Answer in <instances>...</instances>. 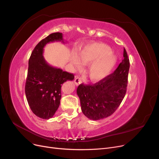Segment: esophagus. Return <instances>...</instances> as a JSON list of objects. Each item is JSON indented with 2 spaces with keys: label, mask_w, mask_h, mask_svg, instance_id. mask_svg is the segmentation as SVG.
Returning a JSON list of instances; mask_svg holds the SVG:
<instances>
[{
  "label": "esophagus",
  "mask_w": 159,
  "mask_h": 159,
  "mask_svg": "<svg viewBox=\"0 0 159 159\" xmlns=\"http://www.w3.org/2000/svg\"><path fill=\"white\" fill-rule=\"evenodd\" d=\"M82 82V81H81V78H79V77H77V78H75L74 80V83L76 85H79L80 84H81Z\"/></svg>",
  "instance_id": "esophagus-1"
}]
</instances>
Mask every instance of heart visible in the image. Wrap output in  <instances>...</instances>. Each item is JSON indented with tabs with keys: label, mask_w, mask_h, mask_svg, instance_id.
I'll return each mask as SVG.
<instances>
[{
	"label": "heart",
	"mask_w": 159,
	"mask_h": 159,
	"mask_svg": "<svg viewBox=\"0 0 159 159\" xmlns=\"http://www.w3.org/2000/svg\"><path fill=\"white\" fill-rule=\"evenodd\" d=\"M77 58L74 56L71 62L76 68L81 64L92 62L89 67L88 73L91 80L98 81L107 77L117 63V56L111 52V48L102 43H96L84 47L77 52Z\"/></svg>",
	"instance_id": "heart-1"
}]
</instances>
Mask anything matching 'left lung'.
<instances>
[{"label": "left lung", "instance_id": "obj_1", "mask_svg": "<svg viewBox=\"0 0 159 159\" xmlns=\"http://www.w3.org/2000/svg\"><path fill=\"white\" fill-rule=\"evenodd\" d=\"M124 59L113 73L92 85L80 84L77 94L81 111L89 119L99 120L111 115L122 102L127 91L129 59L126 50Z\"/></svg>", "mask_w": 159, "mask_h": 159}]
</instances>
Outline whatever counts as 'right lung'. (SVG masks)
Masks as SVG:
<instances>
[{"label": "right lung", "instance_id": "obj_1", "mask_svg": "<svg viewBox=\"0 0 159 159\" xmlns=\"http://www.w3.org/2000/svg\"><path fill=\"white\" fill-rule=\"evenodd\" d=\"M55 41L64 42L61 33H52L42 40L33 50L28 61L26 97L32 111L43 119L54 116L60 104L61 85L74 79L73 74L54 68L44 60V47Z\"/></svg>", "mask_w": 159, "mask_h": 159}]
</instances>
